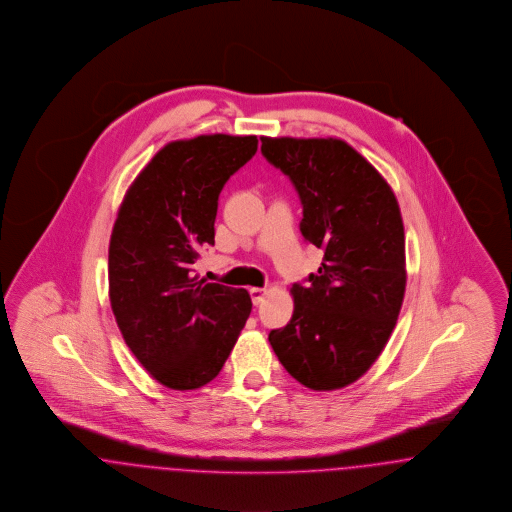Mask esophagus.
Here are the masks:
<instances>
[{
  "label": "esophagus",
  "mask_w": 512,
  "mask_h": 512,
  "mask_svg": "<svg viewBox=\"0 0 512 512\" xmlns=\"http://www.w3.org/2000/svg\"><path fill=\"white\" fill-rule=\"evenodd\" d=\"M266 293H268L266 289H260V287H252V289H250V296H252V302H254V304H260V302L264 300V296H266Z\"/></svg>",
  "instance_id": "obj_1"
}]
</instances>
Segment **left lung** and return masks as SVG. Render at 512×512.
Returning a JSON list of instances; mask_svg holds the SVG:
<instances>
[{"label":"left lung","instance_id":"obj_1","mask_svg":"<svg viewBox=\"0 0 512 512\" xmlns=\"http://www.w3.org/2000/svg\"><path fill=\"white\" fill-rule=\"evenodd\" d=\"M262 154L295 185L300 233L323 250L293 318L269 331L283 368L314 391L347 387L387 345L406 287L399 202L376 167L339 138H262Z\"/></svg>","mask_w":512,"mask_h":512}]
</instances>
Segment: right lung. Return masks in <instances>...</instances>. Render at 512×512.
Masks as SVG:
<instances>
[{
  "mask_svg": "<svg viewBox=\"0 0 512 512\" xmlns=\"http://www.w3.org/2000/svg\"><path fill=\"white\" fill-rule=\"evenodd\" d=\"M258 150L256 136L165 144L129 187L109 241V302L136 360L175 391L221 372L250 316L248 291L192 277L214 246L217 198Z\"/></svg>",
  "mask_w": 512,
  "mask_h": 512,
  "instance_id": "right-lung-1",
  "label": "right lung"
}]
</instances>
